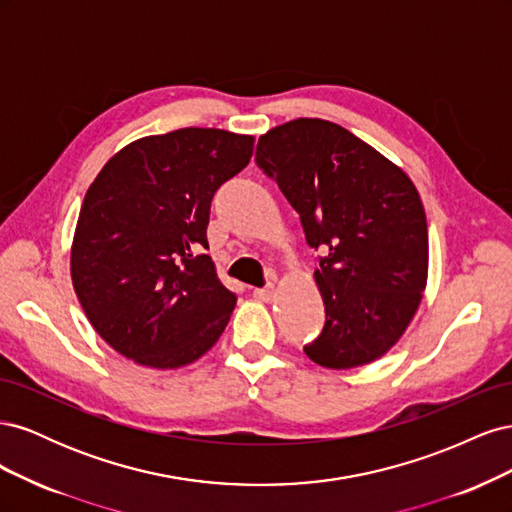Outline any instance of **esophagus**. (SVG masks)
Instances as JSON below:
<instances>
[{
	"instance_id": "1",
	"label": "esophagus",
	"mask_w": 512,
	"mask_h": 512,
	"mask_svg": "<svg viewBox=\"0 0 512 512\" xmlns=\"http://www.w3.org/2000/svg\"><path fill=\"white\" fill-rule=\"evenodd\" d=\"M254 297H256L258 301H262V303H269V301H273V297H275V288H273V286L254 288Z\"/></svg>"
}]
</instances>
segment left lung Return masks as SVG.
I'll return each instance as SVG.
<instances>
[{
	"label": "left lung",
	"mask_w": 512,
	"mask_h": 512,
	"mask_svg": "<svg viewBox=\"0 0 512 512\" xmlns=\"http://www.w3.org/2000/svg\"><path fill=\"white\" fill-rule=\"evenodd\" d=\"M256 164L320 250L322 333L303 350L327 369L380 359L404 335L427 286L425 209L410 177L346 128L292 119L258 138Z\"/></svg>",
	"instance_id": "obj_1"
}]
</instances>
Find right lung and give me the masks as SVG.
Listing matches in <instances>:
<instances>
[{"label":"right lung","instance_id":"1","mask_svg":"<svg viewBox=\"0 0 512 512\" xmlns=\"http://www.w3.org/2000/svg\"><path fill=\"white\" fill-rule=\"evenodd\" d=\"M254 136L181 128L117 151L89 185L70 273L104 342L153 369L200 359L237 297L207 250L213 194L250 164Z\"/></svg>","mask_w":512,"mask_h":512}]
</instances>
